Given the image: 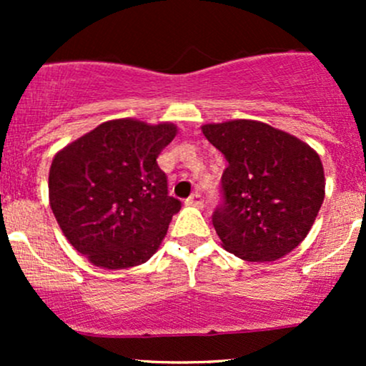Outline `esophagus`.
I'll list each match as a JSON object with an SVG mask.
<instances>
[{
    "instance_id": "esophagus-1",
    "label": "esophagus",
    "mask_w": 366,
    "mask_h": 366,
    "mask_svg": "<svg viewBox=\"0 0 366 366\" xmlns=\"http://www.w3.org/2000/svg\"><path fill=\"white\" fill-rule=\"evenodd\" d=\"M203 203H204V201H203V196L197 194V192H196V194H192V196L189 197V199H187V204H189V207L203 208Z\"/></svg>"
}]
</instances>
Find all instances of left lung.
Segmentation results:
<instances>
[{
    "label": "left lung",
    "instance_id": "obj_1",
    "mask_svg": "<svg viewBox=\"0 0 366 366\" xmlns=\"http://www.w3.org/2000/svg\"><path fill=\"white\" fill-rule=\"evenodd\" d=\"M229 165L213 213L222 246L246 262H275L312 230L325 197L322 159L292 134L258 120L201 125Z\"/></svg>",
    "mask_w": 366,
    "mask_h": 366
}]
</instances>
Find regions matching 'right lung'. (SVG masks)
I'll return each instance as SVG.
<instances>
[{
	"instance_id": "1",
	"label": "right lung",
	"mask_w": 366,
	"mask_h": 366,
	"mask_svg": "<svg viewBox=\"0 0 366 366\" xmlns=\"http://www.w3.org/2000/svg\"><path fill=\"white\" fill-rule=\"evenodd\" d=\"M175 136L172 122L115 119L54 154L49 207L66 241L94 267H137L158 251L180 209L157 163Z\"/></svg>"
}]
</instances>
